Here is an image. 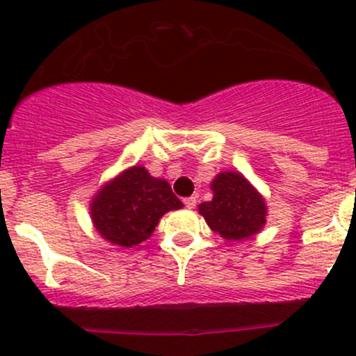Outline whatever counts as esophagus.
Returning <instances> with one entry per match:
<instances>
[{
    "label": "esophagus",
    "mask_w": 356,
    "mask_h": 356,
    "mask_svg": "<svg viewBox=\"0 0 356 356\" xmlns=\"http://www.w3.org/2000/svg\"><path fill=\"white\" fill-rule=\"evenodd\" d=\"M196 203H197L196 196H189V197H186V200H184V204H186V207H188L189 209L196 207Z\"/></svg>",
    "instance_id": "obj_1"
}]
</instances>
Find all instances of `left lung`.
<instances>
[{
    "instance_id": "obj_1",
    "label": "left lung",
    "mask_w": 356,
    "mask_h": 356,
    "mask_svg": "<svg viewBox=\"0 0 356 356\" xmlns=\"http://www.w3.org/2000/svg\"><path fill=\"white\" fill-rule=\"evenodd\" d=\"M213 200L200 204L208 227L227 241L252 237L266 223V203L238 172H220L211 182Z\"/></svg>"
}]
</instances>
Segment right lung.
<instances>
[{"label":"right lung","instance_id":"add662e5","mask_svg":"<svg viewBox=\"0 0 356 356\" xmlns=\"http://www.w3.org/2000/svg\"><path fill=\"white\" fill-rule=\"evenodd\" d=\"M182 203L170 184L155 179L141 165L107 182L90 204L93 227L111 244L133 247L152 237L160 218Z\"/></svg>","mask_w":356,"mask_h":356}]
</instances>
